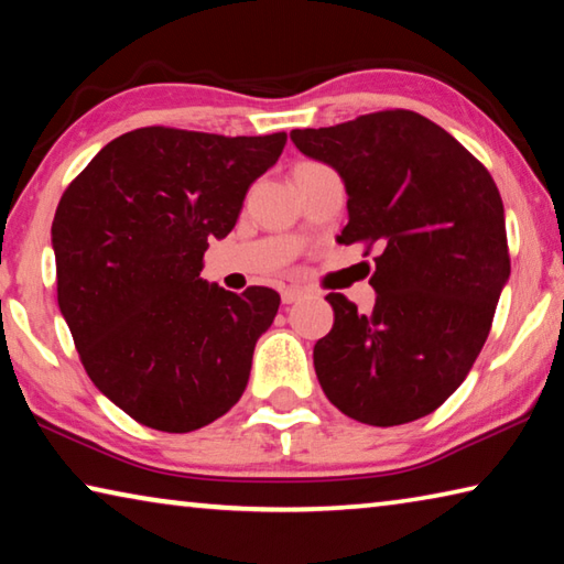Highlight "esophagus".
Wrapping results in <instances>:
<instances>
[{
  "label": "esophagus",
  "mask_w": 564,
  "mask_h": 564,
  "mask_svg": "<svg viewBox=\"0 0 564 564\" xmlns=\"http://www.w3.org/2000/svg\"><path fill=\"white\" fill-rule=\"evenodd\" d=\"M303 289H299V285H289V289H283L281 291V301L285 303V305H291V303H295L299 299H303Z\"/></svg>",
  "instance_id": "1"
}]
</instances>
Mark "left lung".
I'll use <instances>...</instances> for the list:
<instances>
[{
    "label": "left lung",
    "mask_w": 564,
    "mask_h": 564,
    "mask_svg": "<svg viewBox=\"0 0 564 564\" xmlns=\"http://www.w3.org/2000/svg\"><path fill=\"white\" fill-rule=\"evenodd\" d=\"M293 144L346 181L340 243H378L370 313L328 293L336 321L313 348L323 393L366 425L431 415L470 373L510 275L500 191L460 141L408 109L326 129Z\"/></svg>",
    "instance_id": "1"
}]
</instances>
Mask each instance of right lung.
I'll list each match as a JSON object with an SVG mask.
<instances>
[{"label":"right lung","mask_w":564,"mask_h":564,"mask_svg":"<svg viewBox=\"0 0 564 564\" xmlns=\"http://www.w3.org/2000/svg\"><path fill=\"white\" fill-rule=\"evenodd\" d=\"M285 139L133 129L62 194L56 301L91 383L137 423L191 433L243 395L281 295L208 285L204 253L231 234L248 186Z\"/></svg>","instance_id":"1"}]
</instances>
